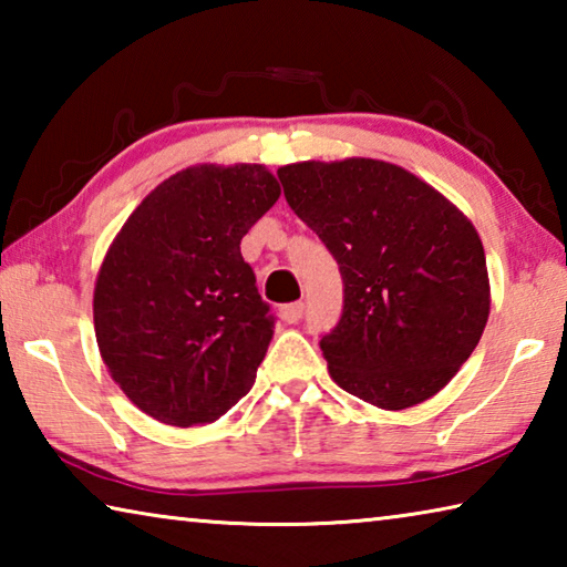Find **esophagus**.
<instances>
[{"label": "esophagus", "instance_id": "esophagus-1", "mask_svg": "<svg viewBox=\"0 0 567 567\" xmlns=\"http://www.w3.org/2000/svg\"><path fill=\"white\" fill-rule=\"evenodd\" d=\"M302 310H305V305H302V302H290V305H282L280 315H282V320H285V322L295 324V322H300V318H302Z\"/></svg>", "mask_w": 567, "mask_h": 567}]
</instances>
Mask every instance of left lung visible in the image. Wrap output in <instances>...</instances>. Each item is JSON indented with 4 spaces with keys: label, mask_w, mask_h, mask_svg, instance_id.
<instances>
[{
    "label": "left lung",
    "mask_w": 567,
    "mask_h": 567,
    "mask_svg": "<svg viewBox=\"0 0 567 567\" xmlns=\"http://www.w3.org/2000/svg\"><path fill=\"white\" fill-rule=\"evenodd\" d=\"M277 177L340 267L342 315L320 340L332 380L382 410L433 398L473 354L491 312L475 227L390 162H300Z\"/></svg>",
    "instance_id": "left-lung-1"
}]
</instances>
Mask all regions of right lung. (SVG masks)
<instances>
[{
	"label": "right lung",
	"instance_id": "1",
	"mask_svg": "<svg viewBox=\"0 0 567 567\" xmlns=\"http://www.w3.org/2000/svg\"><path fill=\"white\" fill-rule=\"evenodd\" d=\"M280 197L262 165L182 169L142 199L94 287V332L134 405L205 425L255 385L275 315L239 243Z\"/></svg>",
	"mask_w": 567,
	"mask_h": 567
}]
</instances>
